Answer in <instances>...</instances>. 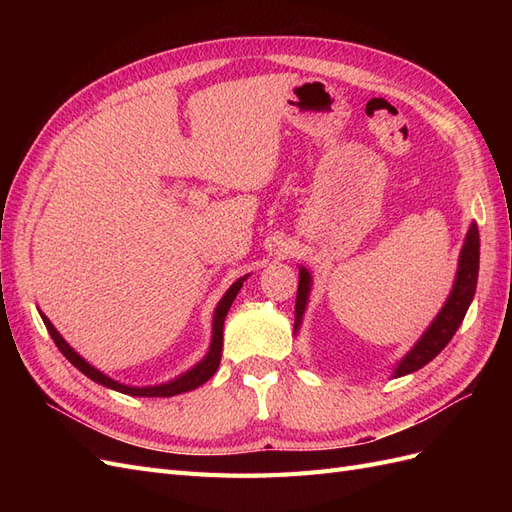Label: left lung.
Returning a JSON list of instances; mask_svg holds the SVG:
<instances>
[{"mask_svg": "<svg viewBox=\"0 0 512 512\" xmlns=\"http://www.w3.org/2000/svg\"><path fill=\"white\" fill-rule=\"evenodd\" d=\"M478 260H480V239H478V226L472 224L468 230L466 243L459 256V271L455 277V286L451 297H448L446 305L438 318L431 322V327L425 331V335L418 339V344L404 356L395 369V378L412 374V371L425 367L431 359L444 350V346L451 342L453 335L457 333L459 324L466 318L468 307L474 299L476 282H478ZM309 286H312V277L301 267L299 269V290H297V305H294V331L299 329L305 303L309 297Z\"/></svg>", "mask_w": 512, "mask_h": 512, "instance_id": "1", "label": "left lung"}]
</instances>
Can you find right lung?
Here are the masks:
<instances>
[{
  "label": "right lung",
  "mask_w": 512,
  "mask_h": 512,
  "mask_svg": "<svg viewBox=\"0 0 512 512\" xmlns=\"http://www.w3.org/2000/svg\"><path fill=\"white\" fill-rule=\"evenodd\" d=\"M243 282H245V277H241V280H237L235 284H232V286L228 288V292L222 297V301L218 303V307H215V316H213V339H211V348H209V354L205 356V359L200 361L194 369L185 371L183 376L175 378L173 382L158 384V386H141V389H136V386L119 384V382L111 380L108 376H104L102 371H98L96 367H91L85 359H81V356L76 354V352L66 344V339L57 333V329L53 327L51 320L46 318L44 314H40V316H42V320H44L46 331L51 333L53 342H55V346L61 350V354H64L66 359H68L76 369L83 371V374H85L87 378H91L94 382L106 386V389H113V391L126 393V395H132V397H173V395H179V393H188V391L198 389L200 384H205V382L215 374V371H218L220 361H222L224 318H226V314H228V309H230L232 301H235L237 292L241 290Z\"/></svg>",
  "instance_id": "obj_1"
}]
</instances>
